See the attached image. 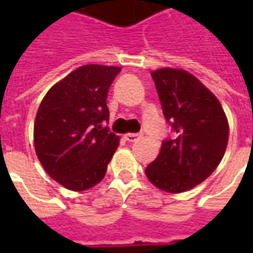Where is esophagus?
Listing matches in <instances>:
<instances>
[{
  "label": "esophagus",
  "mask_w": 253,
  "mask_h": 253,
  "mask_svg": "<svg viewBox=\"0 0 253 253\" xmlns=\"http://www.w3.org/2000/svg\"><path fill=\"white\" fill-rule=\"evenodd\" d=\"M138 138H139V134H134V132H127L125 134V139L127 142H135Z\"/></svg>",
  "instance_id": "esophagus-1"
}]
</instances>
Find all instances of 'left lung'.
<instances>
[{
  "label": "left lung",
  "mask_w": 253,
  "mask_h": 253,
  "mask_svg": "<svg viewBox=\"0 0 253 253\" xmlns=\"http://www.w3.org/2000/svg\"><path fill=\"white\" fill-rule=\"evenodd\" d=\"M152 77L175 137L163 142L145 173L154 187L180 194L206 180L219 165L228 146V118L215 94L191 73L163 67Z\"/></svg>",
  "instance_id": "left-lung-1"
}]
</instances>
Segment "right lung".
I'll use <instances>...</instances> for the list:
<instances>
[{
  "mask_svg": "<svg viewBox=\"0 0 253 253\" xmlns=\"http://www.w3.org/2000/svg\"><path fill=\"white\" fill-rule=\"evenodd\" d=\"M121 70L80 66L54 84L39 105L34 123L36 156L48 176L67 190L99 184L119 146V137L101 122L108 121L107 94Z\"/></svg>",
  "mask_w": 253,
  "mask_h": 253,
  "instance_id": "right-lung-1",
  "label": "right lung"
}]
</instances>
